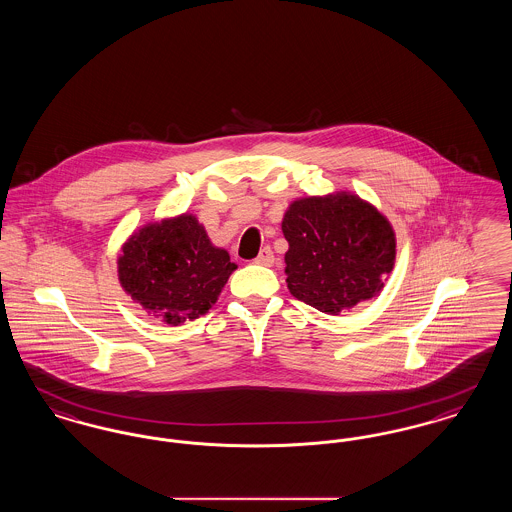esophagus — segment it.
I'll list each match as a JSON object with an SVG mask.
<instances>
[{
  "label": "esophagus",
  "instance_id": "1",
  "mask_svg": "<svg viewBox=\"0 0 512 512\" xmlns=\"http://www.w3.org/2000/svg\"><path fill=\"white\" fill-rule=\"evenodd\" d=\"M255 263H257V265H263V267H272V265H274V253H272V249H270V247H263L261 253L257 255Z\"/></svg>",
  "mask_w": 512,
  "mask_h": 512
}]
</instances>
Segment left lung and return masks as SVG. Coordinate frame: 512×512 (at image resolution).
I'll return each mask as SVG.
<instances>
[{
  "mask_svg": "<svg viewBox=\"0 0 512 512\" xmlns=\"http://www.w3.org/2000/svg\"><path fill=\"white\" fill-rule=\"evenodd\" d=\"M282 232L288 290L326 315L376 299L395 267L390 220L349 190L293 199Z\"/></svg>",
  "mask_w": 512,
  "mask_h": 512,
  "instance_id": "8db88e82",
  "label": "left lung"
}]
</instances>
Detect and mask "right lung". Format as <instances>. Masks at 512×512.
Masks as SVG:
<instances>
[{
  "label": "right lung",
  "mask_w": 512,
  "mask_h": 512,
  "mask_svg": "<svg viewBox=\"0 0 512 512\" xmlns=\"http://www.w3.org/2000/svg\"><path fill=\"white\" fill-rule=\"evenodd\" d=\"M236 268L192 213L140 226L124 240L117 257L124 293L171 326L209 313Z\"/></svg>",
  "instance_id": "add662e5"
}]
</instances>
